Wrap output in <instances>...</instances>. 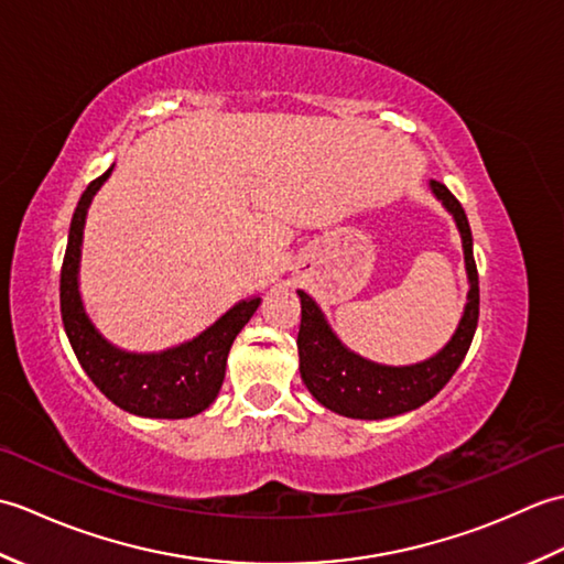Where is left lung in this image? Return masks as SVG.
Listing matches in <instances>:
<instances>
[{"label":"left lung","mask_w":564,"mask_h":564,"mask_svg":"<svg viewBox=\"0 0 564 564\" xmlns=\"http://www.w3.org/2000/svg\"><path fill=\"white\" fill-rule=\"evenodd\" d=\"M443 208H446L463 239L467 271V303L458 329L443 349L414 366H382L346 349L319 305L307 293L301 295V332H297V354H301V378L310 394L327 410L351 419H388L429 402L446 386L470 349L477 317H480V281L473 257V232L467 215L451 191L441 182H429Z\"/></svg>","instance_id":"obj_1"}]
</instances>
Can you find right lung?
<instances>
[{"label": "right lung", "mask_w": 564, "mask_h": 564, "mask_svg": "<svg viewBox=\"0 0 564 564\" xmlns=\"http://www.w3.org/2000/svg\"><path fill=\"white\" fill-rule=\"evenodd\" d=\"M106 170L84 191L72 215L67 249L59 271V313L67 339L84 373L91 378L106 398L121 410L150 419H186L200 414L215 402L225 380L227 354L235 337L257 313L261 297L237 303L198 337L160 354L123 351L106 341L84 313L79 295L82 235L91 198L106 178Z\"/></svg>", "instance_id": "right-lung-1"}]
</instances>
